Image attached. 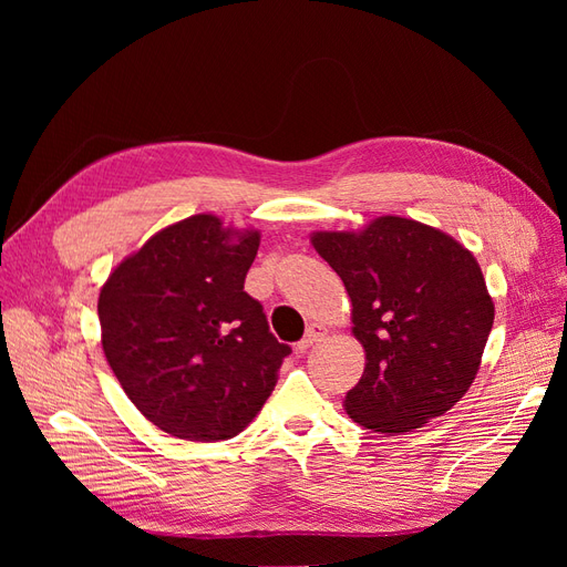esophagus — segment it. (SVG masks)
<instances>
[{"label": "esophagus", "instance_id": "34e87169", "mask_svg": "<svg viewBox=\"0 0 567 567\" xmlns=\"http://www.w3.org/2000/svg\"><path fill=\"white\" fill-rule=\"evenodd\" d=\"M326 338V329L323 326H319V323H310L307 326V331H305V336H302V340H300V350H307V348H312L315 342H319V340H323Z\"/></svg>", "mask_w": 567, "mask_h": 567}]
</instances>
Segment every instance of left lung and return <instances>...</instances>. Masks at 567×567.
I'll use <instances>...</instances> for the list:
<instances>
[{"instance_id":"obj_1","label":"left lung","mask_w":567,"mask_h":567,"mask_svg":"<svg viewBox=\"0 0 567 567\" xmlns=\"http://www.w3.org/2000/svg\"><path fill=\"white\" fill-rule=\"evenodd\" d=\"M317 252L346 284L367 367L346 394L354 423L409 433L468 392L494 323L475 257L416 219L379 217L362 231H317Z\"/></svg>"}]
</instances>
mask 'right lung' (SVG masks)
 <instances>
[{"label": "right lung", "instance_id": "add662e5", "mask_svg": "<svg viewBox=\"0 0 567 567\" xmlns=\"http://www.w3.org/2000/svg\"><path fill=\"white\" fill-rule=\"evenodd\" d=\"M257 246V231L194 215L151 236L101 288L109 364L134 406L167 435L229 440L277 385L290 348L244 290Z\"/></svg>", "mask_w": 567, "mask_h": 567}]
</instances>
